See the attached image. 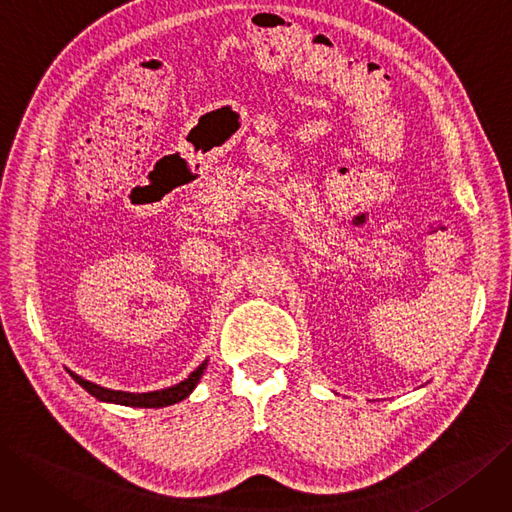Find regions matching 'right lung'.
<instances>
[{"label": "right lung", "instance_id": "obj_1", "mask_svg": "<svg viewBox=\"0 0 512 512\" xmlns=\"http://www.w3.org/2000/svg\"><path fill=\"white\" fill-rule=\"evenodd\" d=\"M206 369V361L194 371L189 373L187 380L179 382L177 386L173 388H164V390H156V392H143V394H135V392H122V390H109V388H103V386H97L92 384L88 380H82L80 375H73V380L78 382L84 390H88L92 396H97L99 401H107V403H118V405H126V407H166V405H175L183 399H187L189 394H192V390L196 388V384L200 382V377Z\"/></svg>", "mask_w": 512, "mask_h": 512}]
</instances>
